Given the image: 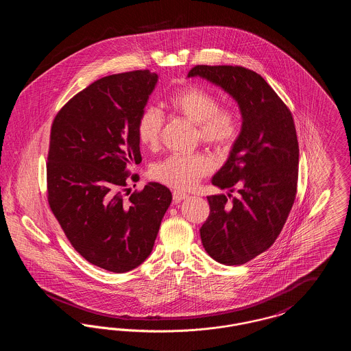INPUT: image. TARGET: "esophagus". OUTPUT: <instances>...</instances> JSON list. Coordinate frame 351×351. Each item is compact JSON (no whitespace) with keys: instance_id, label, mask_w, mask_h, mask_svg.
I'll use <instances>...</instances> for the list:
<instances>
[{"instance_id":"esophagus-1","label":"esophagus","mask_w":351,"mask_h":351,"mask_svg":"<svg viewBox=\"0 0 351 351\" xmlns=\"http://www.w3.org/2000/svg\"><path fill=\"white\" fill-rule=\"evenodd\" d=\"M172 197H173L175 202H180V201L185 200L188 197V195H185V193L180 192V191H173L172 192Z\"/></svg>"}]
</instances>
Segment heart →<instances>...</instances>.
Instances as JSON below:
<instances>
[{
    "label": "heart",
    "mask_w": 351,
    "mask_h": 351,
    "mask_svg": "<svg viewBox=\"0 0 351 351\" xmlns=\"http://www.w3.org/2000/svg\"><path fill=\"white\" fill-rule=\"evenodd\" d=\"M171 108L184 118L197 125L202 142L218 150H228L241 132V119L235 108L219 106L217 96L197 85L178 90L169 99ZM165 123L162 110L155 106L146 108L136 122V138L143 147L156 149ZM215 167L213 159L202 152L192 155L173 154L155 163L151 175L155 180L176 189H189L209 175Z\"/></svg>",
    "instance_id": "1"
}]
</instances>
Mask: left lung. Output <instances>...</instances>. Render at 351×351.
Returning <instances> with one entry per match:
<instances>
[{
    "label": "left lung",
    "instance_id": "left-lung-1",
    "mask_svg": "<svg viewBox=\"0 0 351 351\" xmlns=\"http://www.w3.org/2000/svg\"><path fill=\"white\" fill-rule=\"evenodd\" d=\"M195 76L229 93L242 116L229 158L212 178L213 185L230 193L208 196L210 213L200 229L202 246L215 261L238 266L271 247L292 209L299 175L295 122L275 90L251 69L196 66L188 73ZM235 189L239 196L232 198Z\"/></svg>",
    "mask_w": 351,
    "mask_h": 351
}]
</instances>
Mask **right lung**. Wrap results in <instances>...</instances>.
<instances>
[{"label":"right lung","mask_w":351,"mask_h":351,"mask_svg":"<svg viewBox=\"0 0 351 351\" xmlns=\"http://www.w3.org/2000/svg\"><path fill=\"white\" fill-rule=\"evenodd\" d=\"M156 82L149 69L105 76L68 101L51 126V210L85 261L117 274L147 259L172 201L159 183L123 193L128 168L142 162L136 122Z\"/></svg>","instance_id":"right-lung-1"}]
</instances>
